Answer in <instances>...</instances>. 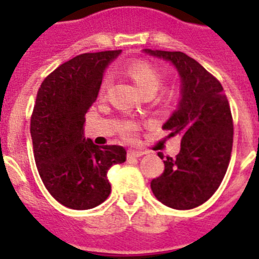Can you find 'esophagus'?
<instances>
[{"label":"esophagus","instance_id":"34e87169","mask_svg":"<svg viewBox=\"0 0 259 259\" xmlns=\"http://www.w3.org/2000/svg\"><path fill=\"white\" fill-rule=\"evenodd\" d=\"M143 154H144V152H141V150H128V153H127L128 158H139V157H141Z\"/></svg>","mask_w":259,"mask_h":259}]
</instances>
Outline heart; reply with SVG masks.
I'll use <instances>...</instances> for the list:
<instances>
[{
    "instance_id": "heart-1",
    "label": "heart",
    "mask_w": 259,
    "mask_h": 259,
    "mask_svg": "<svg viewBox=\"0 0 259 259\" xmlns=\"http://www.w3.org/2000/svg\"><path fill=\"white\" fill-rule=\"evenodd\" d=\"M127 74L132 77L144 95H154L161 88L163 74L157 66L146 61H134L127 66ZM110 85V76L105 75L100 85V95H105ZM137 131V125L132 122L125 123L122 127V135L125 139H132Z\"/></svg>"
}]
</instances>
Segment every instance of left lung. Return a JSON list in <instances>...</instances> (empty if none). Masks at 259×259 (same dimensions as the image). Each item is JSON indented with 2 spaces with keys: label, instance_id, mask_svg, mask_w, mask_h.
<instances>
[{
  "label": "left lung",
  "instance_id": "left-lung-1",
  "mask_svg": "<svg viewBox=\"0 0 259 259\" xmlns=\"http://www.w3.org/2000/svg\"><path fill=\"white\" fill-rule=\"evenodd\" d=\"M170 61L182 79L179 107L163 124L168 137L180 139V152L166 157L164 171L150 183L158 201L176 210L206 202L223 180L231 159L233 120L219 80L182 52L145 49ZM163 159V154L158 153Z\"/></svg>",
  "mask_w": 259,
  "mask_h": 259
}]
</instances>
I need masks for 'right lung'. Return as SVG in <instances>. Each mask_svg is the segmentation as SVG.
<instances>
[{"label":"right lung","mask_w":259,"mask_h":259,"mask_svg":"<svg viewBox=\"0 0 259 259\" xmlns=\"http://www.w3.org/2000/svg\"><path fill=\"white\" fill-rule=\"evenodd\" d=\"M122 50L84 53L62 63L38 88L31 116L33 155L45 188L63 206L88 210L109 197L107 171L123 163V146H98L84 137L106 66Z\"/></svg>","instance_id":"add662e5"}]
</instances>
